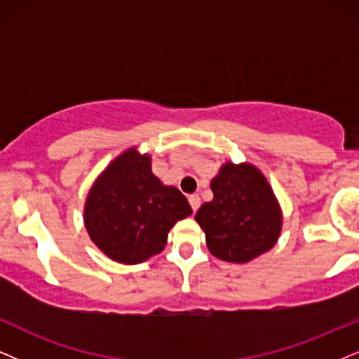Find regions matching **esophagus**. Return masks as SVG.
<instances>
[{
	"mask_svg": "<svg viewBox=\"0 0 359 359\" xmlns=\"http://www.w3.org/2000/svg\"><path fill=\"white\" fill-rule=\"evenodd\" d=\"M189 203H190V207H192V210L197 212L198 207H201V197H198L197 194L189 195Z\"/></svg>",
	"mask_w": 359,
	"mask_h": 359,
	"instance_id": "obj_1",
	"label": "esophagus"
}]
</instances>
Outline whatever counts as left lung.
Returning <instances> with one entry per match:
<instances>
[{
    "instance_id": "obj_1",
    "label": "left lung",
    "mask_w": 359,
    "mask_h": 359,
    "mask_svg": "<svg viewBox=\"0 0 359 359\" xmlns=\"http://www.w3.org/2000/svg\"><path fill=\"white\" fill-rule=\"evenodd\" d=\"M213 198L197 210L212 255L247 263L270 250L278 240L281 213L273 190L250 164L222 167L212 180Z\"/></svg>"
}]
</instances>
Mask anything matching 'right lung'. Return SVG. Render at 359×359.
Returning <instances> with one entry per match:
<instances>
[{"instance_id": "1", "label": "right lung", "mask_w": 359, "mask_h": 359, "mask_svg": "<svg viewBox=\"0 0 359 359\" xmlns=\"http://www.w3.org/2000/svg\"><path fill=\"white\" fill-rule=\"evenodd\" d=\"M190 213L185 195L152 174L151 157L129 149L90 189L84 224L99 250L134 265L164 250L169 230Z\"/></svg>"}]
</instances>
